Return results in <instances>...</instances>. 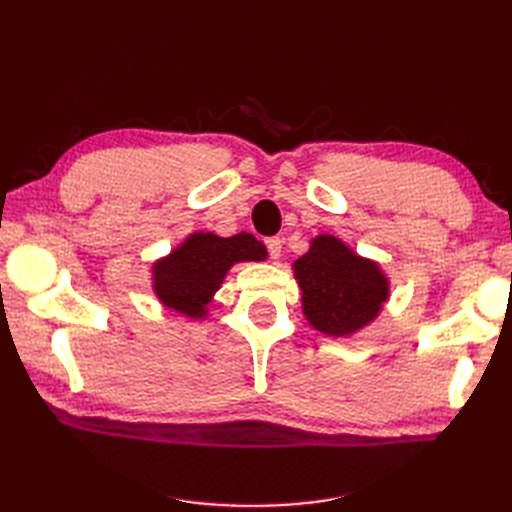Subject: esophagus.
I'll use <instances>...</instances> for the list:
<instances>
[{
	"instance_id": "obj_1",
	"label": "esophagus",
	"mask_w": 512,
	"mask_h": 512,
	"mask_svg": "<svg viewBox=\"0 0 512 512\" xmlns=\"http://www.w3.org/2000/svg\"><path fill=\"white\" fill-rule=\"evenodd\" d=\"M265 243H267V250H269V256H271V258H280V256H282V245H284V241H282L280 237H269Z\"/></svg>"
}]
</instances>
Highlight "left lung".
I'll return each instance as SVG.
<instances>
[{"label": "left lung", "instance_id": "obj_1", "mask_svg": "<svg viewBox=\"0 0 512 512\" xmlns=\"http://www.w3.org/2000/svg\"><path fill=\"white\" fill-rule=\"evenodd\" d=\"M292 267L303 292V314L324 335L348 337L363 329L389 299V282L376 262L356 256L331 235L316 237Z\"/></svg>", "mask_w": 512, "mask_h": 512}]
</instances>
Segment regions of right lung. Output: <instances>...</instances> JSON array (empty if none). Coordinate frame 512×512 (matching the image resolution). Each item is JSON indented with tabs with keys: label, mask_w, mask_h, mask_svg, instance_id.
I'll return each mask as SVG.
<instances>
[{
	"label": "right lung",
	"mask_w": 512,
	"mask_h": 512,
	"mask_svg": "<svg viewBox=\"0 0 512 512\" xmlns=\"http://www.w3.org/2000/svg\"><path fill=\"white\" fill-rule=\"evenodd\" d=\"M265 258V245L247 232L228 239L213 232H196L168 258L153 265V290L166 307L185 316L203 318L213 292L220 288L235 262Z\"/></svg>",
	"instance_id": "1"
}]
</instances>
